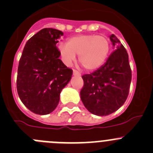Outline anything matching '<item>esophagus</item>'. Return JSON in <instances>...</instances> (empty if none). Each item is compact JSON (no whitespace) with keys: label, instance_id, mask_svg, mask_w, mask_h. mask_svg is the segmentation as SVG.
Returning <instances> with one entry per match:
<instances>
[{"label":"esophagus","instance_id":"obj_1","mask_svg":"<svg viewBox=\"0 0 153 153\" xmlns=\"http://www.w3.org/2000/svg\"><path fill=\"white\" fill-rule=\"evenodd\" d=\"M73 75H75V76H81V73L79 72H78L77 70H73Z\"/></svg>","mask_w":153,"mask_h":153}]
</instances>
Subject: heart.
Masks as SVG:
<instances>
[{
    "label": "heart",
    "instance_id": "heart-1",
    "mask_svg": "<svg viewBox=\"0 0 153 153\" xmlns=\"http://www.w3.org/2000/svg\"><path fill=\"white\" fill-rule=\"evenodd\" d=\"M58 51L66 65H71L78 55L82 66L88 71H94L106 60L110 51V43L103 35L84 34L68 38L66 44H59Z\"/></svg>",
    "mask_w": 153,
    "mask_h": 153
}]
</instances>
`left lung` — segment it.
<instances>
[{
	"mask_svg": "<svg viewBox=\"0 0 153 153\" xmlns=\"http://www.w3.org/2000/svg\"><path fill=\"white\" fill-rule=\"evenodd\" d=\"M110 41L115 47L103 65L82 76L84 86L80 95L86 109L94 115L113 113L122 106L129 93L131 69L126 49L115 35Z\"/></svg>",
	"mask_w": 153,
	"mask_h": 153,
	"instance_id": "obj_1",
	"label": "left lung"
}]
</instances>
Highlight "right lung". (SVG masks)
Wrapping results in <instances>:
<instances>
[{
  "instance_id": "1",
  "label": "right lung",
  "mask_w": 153,
  "mask_h": 153,
  "mask_svg": "<svg viewBox=\"0 0 153 153\" xmlns=\"http://www.w3.org/2000/svg\"><path fill=\"white\" fill-rule=\"evenodd\" d=\"M62 35L59 30L43 28L27 41L19 59L17 92L22 103L35 114L52 112L72 78L73 71L59 59L56 46Z\"/></svg>"
}]
</instances>
